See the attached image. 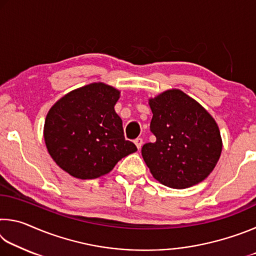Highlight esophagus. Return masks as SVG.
Returning a JSON list of instances; mask_svg holds the SVG:
<instances>
[{"instance_id":"obj_1","label":"esophagus","mask_w":256,"mask_h":256,"mask_svg":"<svg viewBox=\"0 0 256 256\" xmlns=\"http://www.w3.org/2000/svg\"><path fill=\"white\" fill-rule=\"evenodd\" d=\"M134 144H136V148H138V150H140L142 144H144V140H142V138H136V140H134Z\"/></svg>"}]
</instances>
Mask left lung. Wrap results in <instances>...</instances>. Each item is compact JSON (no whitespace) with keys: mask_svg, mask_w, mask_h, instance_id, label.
I'll list each match as a JSON object with an SVG mask.
<instances>
[{"mask_svg":"<svg viewBox=\"0 0 256 256\" xmlns=\"http://www.w3.org/2000/svg\"><path fill=\"white\" fill-rule=\"evenodd\" d=\"M150 131L156 141L141 149L146 166L160 183L186 188L209 176L222 144L216 120L200 104L177 89L150 99Z\"/></svg>","mask_w":256,"mask_h":256,"instance_id":"obj_1","label":"left lung"}]
</instances>
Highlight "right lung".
<instances>
[{
  "mask_svg": "<svg viewBox=\"0 0 256 256\" xmlns=\"http://www.w3.org/2000/svg\"><path fill=\"white\" fill-rule=\"evenodd\" d=\"M120 92L92 84L68 92L46 116L44 138L54 162L73 177L97 178L138 150L125 140L114 106Z\"/></svg>",
  "mask_w": 256,
  "mask_h": 256,
  "instance_id": "right-lung-1",
  "label": "right lung"
}]
</instances>
